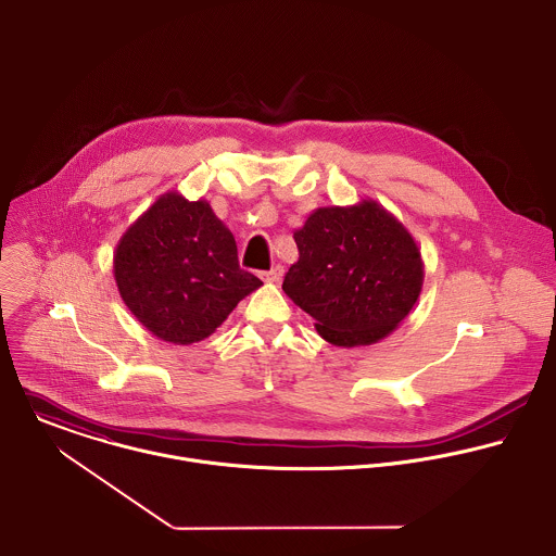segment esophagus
Listing matches in <instances>:
<instances>
[{"instance_id":"34e87169","label":"esophagus","mask_w":556,"mask_h":556,"mask_svg":"<svg viewBox=\"0 0 556 556\" xmlns=\"http://www.w3.org/2000/svg\"><path fill=\"white\" fill-rule=\"evenodd\" d=\"M281 277H283V266H273L270 270L262 273V279L268 281V283H279Z\"/></svg>"}]
</instances>
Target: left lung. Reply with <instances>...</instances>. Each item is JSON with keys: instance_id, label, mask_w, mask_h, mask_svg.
<instances>
[{"instance_id": "1", "label": "left lung", "mask_w": 556, "mask_h": 556, "mask_svg": "<svg viewBox=\"0 0 556 556\" xmlns=\"http://www.w3.org/2000/svg\"><path fill=\"white\" fill-rule=\"evenodd\" d=\"M299 260L283 292L333 346H370L414 309L425 281L409 229L381 203L316 207L294 231Z\"/></svg>"}]
</instances>
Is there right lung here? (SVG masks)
<instances>
[{
	"label": "right lung",
	"mask_w": 556,
	"mask_h": 556,
	"mask_svg": "<svg viewBox=\"0 0 556 556\" xmlns=\"http://www.w3.org/2000/svg\"><path fill=\"white\" fill-rule=\"evenodd\" d=\"M112 273L136 320L188 346L210 338L262 281L242 270L229 227L205 199L160 194L121 236Z\"/></svg>",
	"instance_id": "1"
}]
</instances>
